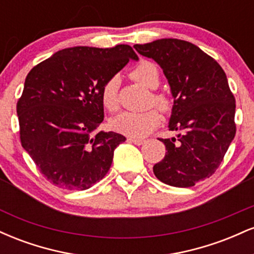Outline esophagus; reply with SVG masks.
Segmentation results:
<instances>
[{
    "label": "esophagus",
    "mask_w": 254,
    "mask_h": 254,
    "mask_svg": "<svg viewBox=\"0 0 254 254\" xmlns=\"http://www.w3.org/2000/svg\"><path fill=\"white\" fill-rule=\"evenodd\" d=\"M127 141H130V142H132L133 144H136V145H141V144H143L144 143V139H142V138H133V137H130V138H127Z\"/></svg>",
    "instance_id": "34e87169"
}]
</instances>
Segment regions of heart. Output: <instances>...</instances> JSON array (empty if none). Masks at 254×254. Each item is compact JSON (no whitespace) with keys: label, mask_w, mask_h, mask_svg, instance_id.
<instances>
[{"label":"heart","mask_w":254,"mask_h":254,"mask_svg":"<svg viewBox=\"0 0 254 254\" xmlns=\"http://www.w3.org/2000/svg\"><path fill=\"white\" fill-rule=\"evenodd\" d=\"M131 76L149 89H155L159 86V70L155 64L151 62H141L131 71ZM118 76H112L105 82L101 89V101L109 111L118 109ZM154 103L162 111L170 109V101L162 94H154ZM161 123V115L155 109L143 112H123L111 121L113 130L123 135L143 138L154 131Z\"/></svg>","instance_id":"obj_1"}]
</instances>
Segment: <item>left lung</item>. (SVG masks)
<instances>
[{
  "mask_svg": "<svg viewBox=\"0 0 254 254\" xmlns=\"http://www.w3.org/2000/svg\"><path fill=\"white\" fill-rule=\"evenodd\" d=\"M161 66L174 99L168 127L177 138L161 139L166 155L154 165L160 182L190 188L211 177L235 136V98L226 72L194 44L157 39L133 45Z\"/></svg>",
  "mask_w": 254,
  "mask_h": 254,
  "instance_id": "obj_1",
  "label": "left lung"
}]
</instances>
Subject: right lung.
I'll return each mask as SVG.
<instances>
[{
    "instance_id": "right-lung-1",
    "label": "right lung",
    "mask_w": 254,
    "mask_h": 254,
    "mask_svg": "<svg viewBox=\"0 0 254 254\" xmlns=\"http://www.w3.org/2000/svg\"><path fill=\"white\" fill-rule=\"evenodd\" d=\"M138 57L129 45L75 46L43 61L28 72L16 105L20 139L40 173L70 191L92 188L109 172L125 137L99 131L104 121L101 89Z\"/></svg>"
}]
</instances>
